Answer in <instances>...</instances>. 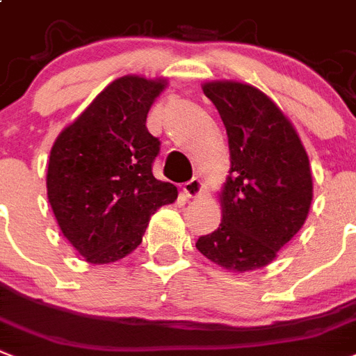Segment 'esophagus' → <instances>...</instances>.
Returning a JSON list of instances; mask_svg holds the SVG:
<instances>
[{
  "label": "esophagus",
  "instance_id": "1",
  "mask_svg": "<svg viewBox=\"0 0 356 356\" xmlns=\"http://www.w3.org/2000/svg\"><path fill=\"white\" fill-rule=\"evenodd\" d=\"M183 192L186 197H199L201 192H203V183L199 179H192V181L183 184Z\"/></svg>",
  "mask_w": 356,
  "mask_h": 356
}]
</instances>
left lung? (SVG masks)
Listing matches in <instances>:
<instances>
[{
    "instance_id": "1",
    "label": "left lung",
    "mask_w": 356,
    "mask_h": 356,
    "mask_svg": "<svg viewBox=\"0 0 356 356\" xmlns=\"http://www.w3.org/2000/svg\"><path fill=\"white\" fill-rule=\"evenodd\" d=\"M228 135L230 175L219 193L221 225L197 239L204 258L232 273L267 267L296 236L313 201L307 152L282 109L254 86L203 83Z\"/></svg>"
}]
</instances>
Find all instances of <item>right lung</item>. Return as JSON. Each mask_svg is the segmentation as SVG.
<instances>
[{
    "label": "right lung",
    "mask_w": 356,
    "mask_h": 356,
    "mask_svg": "<svg viewBox=\"0 0 356 356\" xmlns=\"http://www.w3.org/2000/svg\"><path fill=\"white\" fill-rule=\"evenodd\" d=\"M166 83L137 74L113 80L54 140L47 199L63 238L86 261L126 258L153 213L177 199V188L153 177L161 143L146 128Z\"/></svg>",
    "instance_id": "obj_1"
}]
</instances>
